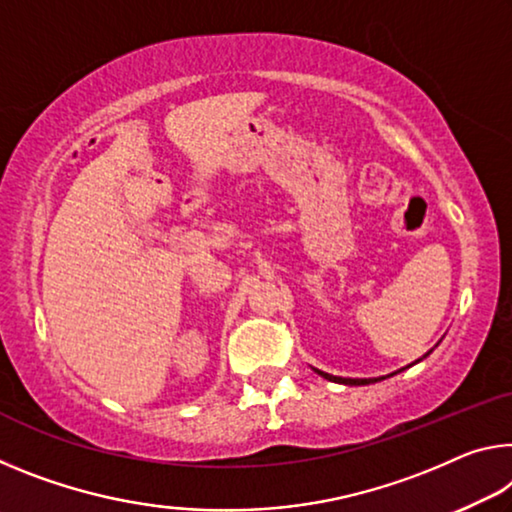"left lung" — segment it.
<instances>
[{"mask_svg":"<svg viewBox=\"0 0 512 512\" xmlns=\"http://www.w3.org/2000/svg\"><path fill=\"white\" fill-rule=\"evenodd\" d=\"M428 353H431V351H428ZM426 355H424V358H426ZM314 371L326 380H332V383H342V385H369V383H376V380H380V378H339V376H330V373L319 371V369H314Z\"/></svg>","mask_w":512,"mask_h":512,"instance_id":"left-lung-1","label":"left lung"}]
</instances>
